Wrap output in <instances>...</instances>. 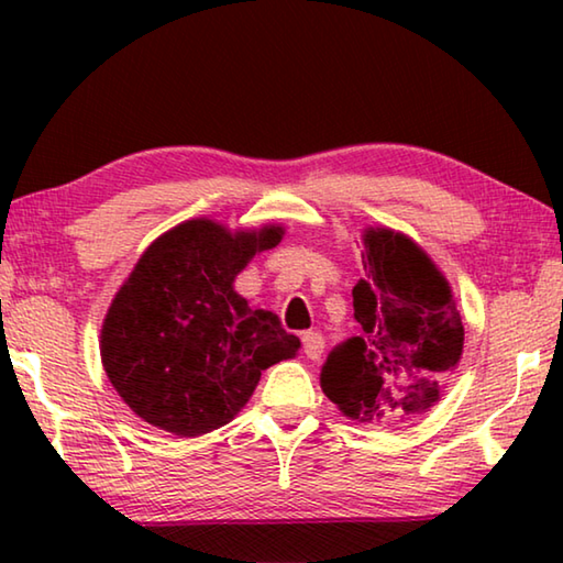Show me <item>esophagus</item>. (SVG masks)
<instances>
[{"mask_svg":"<svg viewBox=\"0 0 563 563\" xmlns=\"http://www.w3.org/2000/svg\"><path fill=\"white\" fill-rule=\"evenodd\" d=\"M322 350H325V340H322L320 332H302V352L308 360H320Z\"/></svg>","mask_w":563,"mask_h":563,"instance_id":"obj_1","label":"esophagus"}]
</instances>
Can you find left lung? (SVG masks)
<instances>
[{"mask_svg":"<svg viewBox=\"0 0 563 563\" xmlns=\"http://www.w3.org/2000/svg\"><path fill=\"white\" fill-rule=\"evenodd\" d=\"M362 265L365 278L352 288L362 332L330 350L320 387L357 422L399 427L440 399L464 325L450 285L409 238L367 231Z\"/></svg>","mask_w":563,"mask_h":563,"instance_id":"8db88e82","label":"left lung"}]
</instances>
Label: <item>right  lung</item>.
Returning a JSON list of instances; mask_svg holds the SVG:
<instances>
[{"label":"right lung","mask_w":563,"mask_h":563,"mask_svg":"<svg viewBox=\"0 0 563 563\" xmlns=\"http://www.w3.org/2000/svg\"><path fill=\"white\" fill-rule=\"evenodd\" d=\"M280 238L275 225L233 235L198 218L141 255L101 330L103 369L141 419L180 437L218 430L265 367L298 352L275 312L233 290L247 261Z\"/></svg>","instance_id":"1"}]
</instances>
